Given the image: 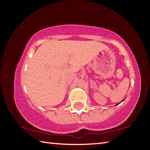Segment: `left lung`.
Returning a JSON list of instances; mask_svg holds the SVG:
<instances>
[{
  "label": "left lung",
  "mask_w": 150,
  "mask_h": 150,
  "mask_svg": "<svg viewBox=\"0 0 150 150\" xmlns=\"http://www.w3.org/2000/svg\"><path fill=\"white\" fill-rule=\"evenodd\" d=\"M124 100H122V101H121V102H122V101H123ZM119 104H120V103H118V104H117V105H119Z\"/></svg>",
  "instance_id": "1"
}]
</instances>
